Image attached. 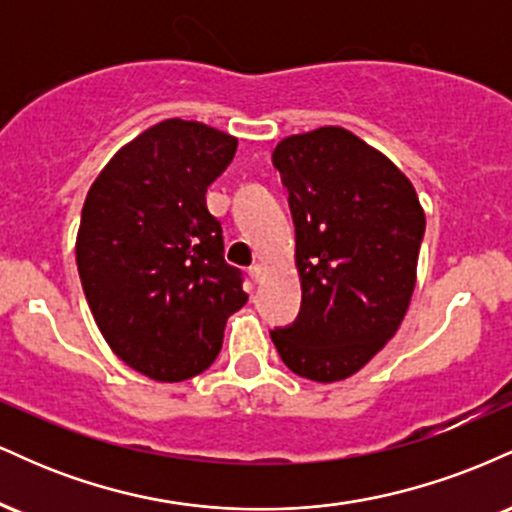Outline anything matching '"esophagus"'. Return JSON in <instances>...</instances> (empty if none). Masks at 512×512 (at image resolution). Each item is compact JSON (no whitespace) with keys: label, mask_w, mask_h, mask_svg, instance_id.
<instances>
[{"label":"esophagus","mask_w":512,"mask_h":512,"mask_svg":"<svg viewBox=\"0 0 512 512\" xmlns=\"http://www.w3.org/2000/svg\"><path fill=\"white\" fill-rule=\"evenodd\" d=\"M262 274H264V267H262V264H260V262L252 264V267H250V276H252V279L260 281V279H262Z\"/></svg>","instance_id":"obj_1"}]
</instances>
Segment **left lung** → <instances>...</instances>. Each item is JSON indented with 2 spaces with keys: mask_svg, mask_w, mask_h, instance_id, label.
I'll return each instance as SVG.
<instances>
[{
  "mask_svg": "<svg viewBox=\"0 0 512 512\" xmlns=\"http://www.w3.org/2000/svg\"><path fill=\"white\" fill-rule=\"evenodd\" d=\"M272 158L289 190L303 298L296 322L269 334L293 373L337 383L407 315L424 207L407 175L344 127L291 134Z\"/></svg>",
  "mask_w": 512,
  "mask_h": 512,
  "instance_id": "left-lung-1",
  "label": "left lung"
}]
</instances>
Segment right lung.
Here are the masks:
<instances>
[{
	"instance_id": "add662e5",
	"label": "right lung",
	"mask_w": 512,
	"mask_h": 512,
	"mask_svg": "<svg viewBox=\"0 0 512 512\" xmlns=\"http://www.w3.org/2000/svg\"><path fill=\"white\" fill-rule=\"evenodd\" d=\"M236 146L221 129L170 117L105 163L81 209L76 267L93 320L120 361L158 383L207 370L248 301L207 209Z\"/></svg>"
}]
</instances>
